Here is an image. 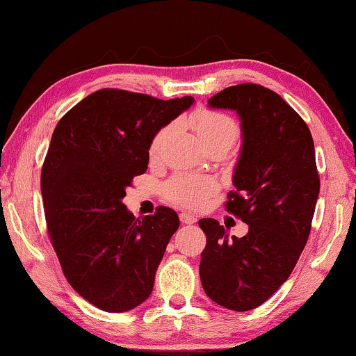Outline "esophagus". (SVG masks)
Listing matches in <instances>:
<instances>
[{"label": "esophagus", "mask_w": 356, "mask_h": 356, "mask_svg": "<svg viewBox=\"0 0 356 356\" xmlns=\"http://www.w3.org/2000/svg\"><path fill=\"white\" fill-rule=\"evenodd\" d=\"M179 218H180V221L184 222V225H193V222L196 221V218L195 216H193L191 213H186V212H182L179 215Z\"/></svg>", "instance_id": "34e87169"}]
</instances>
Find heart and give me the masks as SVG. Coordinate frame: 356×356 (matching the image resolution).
<instances>
[{
	"mask_svg": "<svg viewBox=\"0 0 356 356\" xmlns=\"http://www.w3.org/2000/svg\"><path fill=\"white\" fill-rule=\"evenodd\" d=\"M193 127H195L197 136L206 147L222 144L231 147L238 138V127L236 120L229 118L227 114L215 110H200L193 118ZM174 130V124H168L156 131L150 143V155H160L165 143ZM216 190V182L209 177L186 176L179 174L171 179L166 185V196L179 206L196 209L207 202L210 195Z\"/></svg>",
	"mask_w": 356,
	"mask_h": 356,
	"instance_id": "b5f03b06",
	"label": "heart"
}]
</instances>
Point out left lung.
Returning <instances> with one entry per match:
<instances>
[{
	"label": "left lung",
	"mask_w": 356,
	"mask_h": 356,
	"mask_svg": "<svg viewBox=\"0 0 356 356\" xmlns=\"http://www.w3.org/2000/svg\"><path fill=\"white\" fill-rule=\"evenodd\" d=\"M209 106L234 110L242 120L226 210L248 225V234L229 237L216 220H200L207 237L200 275L210 300L242 312L261 306L292 273L308 242L321 179L308 125L272 89L229 86Z\"/></svg>",
	"instance_id": "left-lung-1"
}]
</instances>
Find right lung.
Segmentation results:
<instances>
[{
	"instance_id": "right-lung-1",
	"label": "right lung",
	"mask_w": 356,
	"mask_h": 356,
	"mask_svg": "<svg viewBox=\"0 0 356 356\" xmlns=\"http://www.w3.org/2000/svg\"><path fill=\"white\" fill-rule=\"evenodd\" d=\"M193 102L100 89L53 131L40 174L48 234L65 280L102 311H130L152 293L179 216L160 206L135 218L122 200L146 172L156 131Z\"/></svg>"
}]
</instances>
